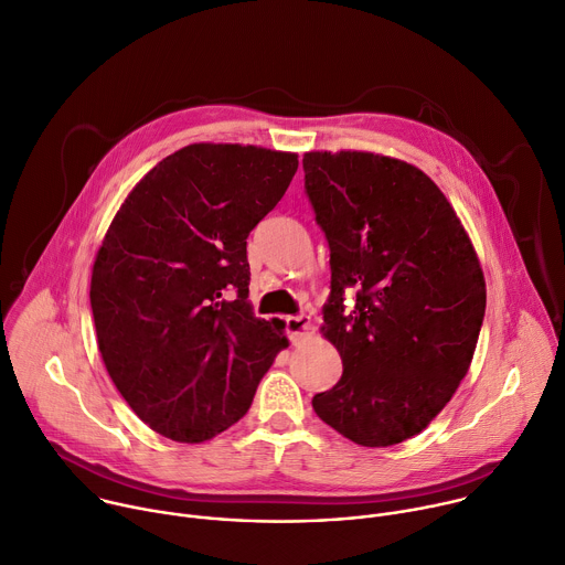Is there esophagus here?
Returning <instances> with one entry per match:
<instances>
[{
    "label": "esophagus",
    "instance_id": "34e87169",
    "mask_svg": "<svg viewBox=\"0 0 565 565\" xmlns=\"http://www.w3.org/2000/svg\"><path fill=\"white\" fill-rule=\"evenodd\" d=\"M287 322V335L291 338L294 343H300L302 338L311 335L313 333V324H311V318L305 316V313H298V316H289L285 318Z\"/></svg>",
    "mask_w": 565,
    "mask_h": 565
}]
</instances>
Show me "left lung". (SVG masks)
Here are the masks:
<instances>
[{
	"instance_id": "left-lung-1",
	"label": "left lung",
	"mask_w": 565,
	"mask_h": 565,
	"mask_svg": "<svg viewBox=\"0 0 565 565\" xmlns=\"http://www.w3.org/2000/svg\"><path fill=\"white\" fill-rule=\"evenodd\" d=\"M305 189L329 243L322 335L343 376L313 396L320 420L363 447L423 431L470 370L486 278L463 224L414 164L367 151H309ZM358 291L344 313L342 294Z\"/></svg>"
}]
</instances>
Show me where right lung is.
Here are the masks:
<instances>
[{
	"label": "right lung",
	"mask_w": 565,
	"mask_h": 565,
	"mask_svg": "<svg viewBox=\"0 0 565 565\" xmlns=\"http://www.w3.org/2000/svg\"><path fill=\"white\" fill-rule=\"evenodd\" d=\"M298 156L189 145L127 195L97 249L90 309L104 367L158 434L204 443L241 420L289 345L256 318L247 236L285 195Z\"/></svg>",
	"instance_id": "1"
}]
</instances>
